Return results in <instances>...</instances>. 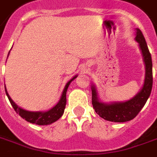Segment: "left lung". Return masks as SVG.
<instances>
[{"label":"left lung","mask_w":157,"mask_h":157,"mask_svg":"<svg viewBox=\"0 0 157 157\" xmlns=\"http://www.w3.org/2000/svg\"><path fill=\"white\" fill-rule=\"evenodd\" d=\"M135 40L139 42L145 64V79L142 89L135 97L126 102L104 104L97 98L95 86L92 87V104L94 109L99 117L105 120L114 122H125L132 120L142 109L150 97L153 85L152 60L147 43L140 29H136Z\"/></svg>","instance_id":"left-lung-1"}]
</instances>
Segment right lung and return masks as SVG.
<instances>
[{"label":"right lung","instance_id":"right-lung-1","mask_svg":"<svg viewBox=\"0 0 157 157\" xmlns=\"http://www.w3.org/2000/svg\"><path fill=\"white\" fill-rule=\"evenodd\" d=\"M75 78H76V76H75L74 78L71 79V81L66 84V86H65L64 89H63V94L61 96L59 102L52 109L48 110V111H46V112H39V111H37V112H32V111H28V110L21 109L20 107H18L12 100V98H10V96L7 94V92H6V86H5V90H6V96L8 98V99H9L12 106L13 107L14 110L22 118H24L25 121H29L30 123H34V124L48 125L51 124L52 122H54L56 121H58L60 117L63 116V111H64V109H65V105H66V92H67L69 85L71 84V82Z\"/></svg>","mask_w":157,"mask_h":157}]
</instances>
